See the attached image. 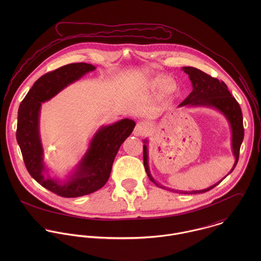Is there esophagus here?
I'll list each match as a JSON object with an SVG mask.
<instances>
[{
    "label": "esophagus",
    "instance_id": "esophagus-1",
    "mask_svg": "<svg viewBox=\"0 0 261 261\" xmlns=\"http://www.w3.org/2000/svg\"><path fill=\"white\" fill-rule=\"evenodd\" d=\"M147 132V126L144 122H138L134 128V135L137 137L144 136Z\"/></svg>",
    "mask_w": 261,
    "mask_h": 261
}]
</instances>
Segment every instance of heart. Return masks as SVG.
Returning <instances> with one entry per match:
<instances>
[{"mask_svg": "<svg viewBox=\"0 0 261 261\" xmlns=\"http://www.w3.org/2000/svg\"><path fill=\"white\" fill-rule=\"evenodd\" d=\"M151 86L153 88H156V89H160V88H164V87H167L168 86V80L163 78V77H159V78H155L151 81ZM168 91H171V89L168 87L167 88Z\"/></svg>", "mask_w": 261, "mask_h": 261, "instance_id": "heart-1", "label": "heart"}]
</instances>
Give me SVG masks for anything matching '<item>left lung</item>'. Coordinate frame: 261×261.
Returning a JSON list of instances; mask_svg holds the SVG:
<instances>
[{
	"label": "left lung",
	"instance_id": "1",
	"mask_svg": "<svg viewBox=\"0 0 261 261\" xmlns=\"http://www.w3.org/2000/svg\"><path fill=\"white\" fill-rule=\"evenodd\" d=\"M183 71L189 75V78L192 82L193 90L188 95L186 99L179 106V108L182 107H204V108H210L217 110L221 112L226 117L230 129H231V148L233 155L235 156L234 165L229 172V174L234 170V168L237 165L238 158H239V150L240 146L242 144L243 138H244V128H243V117L242 112L239 103L236 101V99L231 95L229 92L227 85L223 81H219L217 78H214L210 75L195 68V67H182ZM144 165L147 172V175L149 180L155 185V186L170 190L172 192H176L179 194H200L205 193L214 187L217 186L220 182L214 184L213 186L209 187L204 190H196V191H181V190H175L170 189L167 187L161 185L158 183L151 176L149 172V150H148V140L144 141ZM228 174V175H229Z\"/></svg>",
	"mask_w": 261,
	"mask_h": 261
}]
</instances>
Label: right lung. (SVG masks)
<instances>
[{
  "mask_svg": "<svg viewBox=\"0 0 261 261\" xmlns=\"http://www.w3.org/2000/svg\"><path fill=\"white\" fill-rule=\"evenodd\" d=\"M95 68L87 63H72L41 76L22 100L18 111L16 138L29 174L41 186L65 198L88 195L106 185L118 149L136 126V122L129 118L100 126L86 152L66 179L62 181L48 174L43 161L44 149L39 126L42 102L50 100Z\"/></svg>",
  "mask_w": 261,
  "mask_h": 261,
  "instance_id": "1",
  "label": "right lung"
}]
</instances>
